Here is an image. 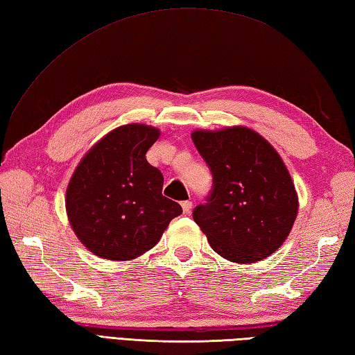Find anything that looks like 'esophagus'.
Wrapping results in <instances>:
<instances>
[{
	"instance_id": "34e87169",
	"label": "esophagus",
	"mask_w": 355,
	"mask_h": 355,
	"mask_svg": "<svg viewBox=\"0 0 355 355\" xmlns=\"http://www.w3.org/2000/svg\"><path fill=\"white\" fill-rule=\"evenodd\" d=\"M180 206H182V211H184V214H189L191 212V207H193V203L189 202V200H185V202H182L180 203Z\"/></svg>"
}]
</instances>
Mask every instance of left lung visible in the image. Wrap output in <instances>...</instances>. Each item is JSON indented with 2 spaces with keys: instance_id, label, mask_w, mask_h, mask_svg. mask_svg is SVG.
I'll return each mask as SVG.
<instances>
[{
  "instance_id": "obj_1",
  "label": "left lung",
  "mask_w": 355,
  "mask_h": 355,
  "mask_svg": "<svg viewBox=\"0 0 355 355\" xmlns=\"http://www.w3.org/2000/svg\"><path fill=\"white\" fill-rule=\"evenodd\" d=\"M209 166L214 189L193 218L215 253L254 263L277 252L298 214V194L271 143L247 126L191 134Z\"/></svg>"
}]
</instances>
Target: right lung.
Returning a JSON list of instances; mask_svg holds the SVG:
<instances>
[{
    "mask_svg": "<svg viewBox=\"0 0 355 355\" xmlns=\"http://www.w3.org/2000/svg\"><path fill=\"white\" fill-rule=\"evenodd\" d=\"M158 128L129 123L94 143L66 189V214L81 244L108 261H132L158 244L170 221L182 214L162 196L164 178L146 152Z\"/></svg>",
    "mask_w": 355,
    "mask_h": 355,
    "instance_id": "obj_1",
    "label": "right lung"
}]
</instances>
